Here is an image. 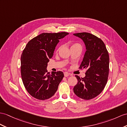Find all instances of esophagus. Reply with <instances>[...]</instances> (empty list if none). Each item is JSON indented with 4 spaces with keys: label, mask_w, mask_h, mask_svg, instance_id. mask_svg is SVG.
<instances>
[{
    "label": "esophagus",
    "mask_w": 127,
    "mask_h": 127,
    "mask_svg": "<svg viewBox=\"0 0 127 127\" xmlns=\"http://www.w3.org/2000/svg\"><path fill=\"white\" fill-rule=\"evenodd\" d=\"M69 75V73H68L67 72L64 73V76H65V77H67V76H68Z\"/></svg>",
    "instance_id": "1"
}]
</instances>
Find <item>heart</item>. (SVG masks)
Wrapping results in <instances>:
<instances>
[{"mask_svg":"<svg viewBox=\"0 0 127 127\" xmlns=\"http://www.w3.org/2000/svg\"><path fill=\"white\" fill-rule=\"evenodd\" d=\"M80 46L79 44H73L72 45V47H75V46Z\"/></svg>","mask_w":127,"mask_h":127,"instance_id":"1","label":"heart"}]
</instances>
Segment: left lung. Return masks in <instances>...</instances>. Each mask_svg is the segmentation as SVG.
<instances>
[{
    "mask_svg": "<svg viewBox=\"0 0 127 127\" xmlns=\"http://www.w3.org/2000/svg\"><path fill=\"white\" fill-rule=\"evenodd\" d=\"M82 40L86 51L80 68L87 69L86 75H75L78 83L74 86L75 94L84 100H91L102 92L109 74V57L104 42L92 34L83 32L73 34Z\"/></svg>",
    "mask_w": 127,
    "mask_h": 127,
    "instance_id": "obj_1",
    "label": "left lung"
}]
</instances>
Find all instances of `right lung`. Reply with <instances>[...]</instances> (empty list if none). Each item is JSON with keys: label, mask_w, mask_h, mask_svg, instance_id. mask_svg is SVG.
I'll return each instance as SVG.
<instances>
[{"label": "right lung", "mask_w": 127, "mask_h": 127, "mask_svg": "<svg viewBox=\"0 0 127 127\" xmlns=\"http://www.w3.org/2000/svg\"><path fill=\"white\" fill-rule=\"evenodd\" d=\"M67 32L42 33L27 43L21 57V75L28 93L44 100L55 94L64 75L63 72H47V64L60 40Z\"/></svg>", "instance_id": "right-lung-1"}]
</instances>
